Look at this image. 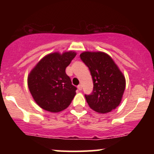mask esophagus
Wrapping results in <instances>:
<instances>
[{
    "label": "esophagus",
    "mask_w": 154,
    "mask_h": 154,
    "mask_svg": "<svg viewBox=\"0 0 154 154\" xmlns=\"http://www.w3.org/2000/svg\"><path fill=\"white\" fill-rule=\"evenodd\" d=\"M77 88H78L79 91H81V90H82V85H79L77 86Z\"/></svg>",
    "instance_id": "obj_1"
}]
</instances>
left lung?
Wrapping results in <instances>:
<instances>
[{"mask_svg":"<svg viewBox=\"0 0 154 154\" xmlns=\"http://www.w3.org/2000/svg\"><path fill=\"white\" fill-rule=\"evenodd\" d=\"M79 56L93 78V92L85 95L89 106L100 114L115 109L121 103L125 89V76L105 53L86 51Z\"/></svg>","mask_w":154,"mask_h":154,"instance_id":"8db88e82","label":"left lung"}]
</instances>
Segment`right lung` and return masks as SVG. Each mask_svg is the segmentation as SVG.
<instances>
[{
  "label": "right lung",
  "mask_w": 154,
  "mask_h": 154,
  "mask_svg": "<svg viewBox=\"0 0 154 154\" xmlns=\"http://www.w3.org/2000/svg\"><path fill=\"white\" fill-rule=\"evenodd\" d=\"M76 56L73 51L56 52L40 60L28 76V88L35 101L44 110L59 112L66 109L76 95L65 69Z\"/></svg>",
  "instance_id": "1"
}]
</instances>
